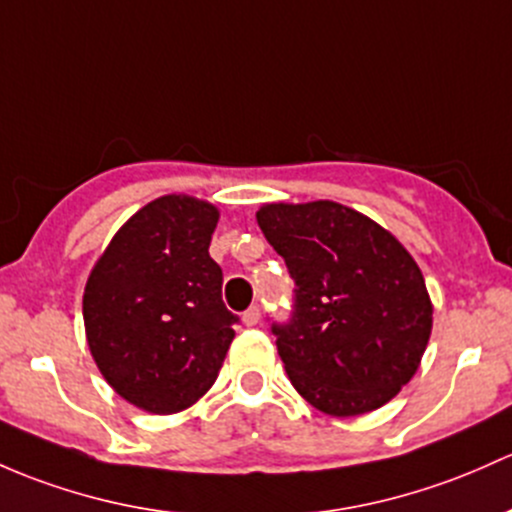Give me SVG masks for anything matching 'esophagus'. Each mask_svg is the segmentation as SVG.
<instances>
[{
	"instance_id": "34e87169",
	"label": "esophagus",
	"mask_w": 512,
	"mask_h": 512,
	"mask_svg": "<svg viewBox=\"0 0 512 512\" xmlns=\"http://www.w3.org/2000/svg\"><path fill=\"white\" fill-rule=\"evenodd\" d=\"M242 321H245V326L260 324V306H250V309L242 314Z\"/></svg>"
}]
</instances>
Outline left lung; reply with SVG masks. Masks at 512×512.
Masks as SVG:
<instances>
[{
    "mask_svg": "<svg viewBox=\"0 0 512 512\" xmlns=\"http://www.w3.org/2000/svg\"><path fill=\"white\" fill-rule=\"evenodd\" d=\"M257 225L297 287L292 319L272 333L299 395L331 417L390 402L417 373L432 333V301L410 252L333 201L267 203Z\"/></svg>",
    "mask_w": 512,
    "mask_h": 512,
    "instance_id": "left-lung-1",
    "label": "left lung"
}]
</instances>
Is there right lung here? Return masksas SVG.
I'll use <instances>...</instances> for the list:
<instances>
[{"label": "right lung", "instance_id": "add662e5", "mask_svg": "<svg viewBox=\"0 0 512 512\" xmlns=\"http://www.w3.org/2000/svg\"><path fill=\"white\" fill-rule=\"evenodd\" d=\"M215 225L211 203L161 196L117 230L85 284L90 353L139 410L174 414L201 400L233 343L240 319L208 255Z\"/></svg>", "mask_w": 512, "mask_h": 512}]
</instances>
